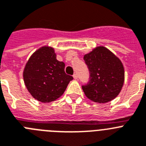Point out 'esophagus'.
Segmentation results:
<instances>
[{"mask_svg":"<svg viewBox=\"0 0 146 146\" xmlns=\"http://www.w3.org/2000/svg\"><path fill=\"white\" fill-rule=\"evenodd\" d=\"M73 76V78H74V79H77V78H78V76H77L76 73H74Z\"/></svg>","mask_w":146,"mask_h":146,"instance_id":"esophagus-1","label":"esophagus"}]
</instances>
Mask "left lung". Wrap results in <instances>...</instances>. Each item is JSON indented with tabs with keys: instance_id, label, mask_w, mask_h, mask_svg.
Returning a JSON list of instances; mask_svg holds the SVG:
<instances>
[{
	"instance_id": "left-lung-1",
	"label": "left lung",
	"mask_w": 146,
	"mask_h": 146,
	"mask_svg": "<svg viewBox=\"0 0 146 146\" xmlns=\"http://www.w3.org/2000/svg\"><path fill=\"white\" fill-rule=\"evenodd\" d=\"M90 71V80L82 85L89 99L106 103L117 97L124 82V68L110 50L100 46L84 56Z\"/></svg>"
}]
</instances>
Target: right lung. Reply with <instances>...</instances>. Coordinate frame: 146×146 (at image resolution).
<instances>
[{"instance_id": "right-lung-1", "label": "right lung", "mask_w": 146, "mask_h": 146, "mask_svg": "<svg viewBox=\"0 0 146 146\" xmlns=\"http://www.w3.org/2000/svg\"><path fill=\"white\" fill-rule=\"evenodd\" d=\"M65 64L56 59L54 49L43 47L28 61L24 69L25 84L31 96L43 103L57 99L73 79L64 72Z\"/></svg>"}]
</instances>
